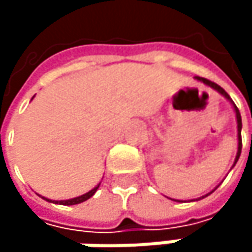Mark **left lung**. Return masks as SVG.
I'll return each instance as SVG.
<instances>
[{
    "label": "left lung",
    "instance_id": "8db88e82",
    "mask_svg": "<svg viewBox=\"0 0 252 252\" xmlns=\"http://www.w3.org/2000/svg\"><path fill=\"white\" fill-rule=\"evenodd\" d=\"M195 78H197L198 81H203L204 84H207V86L213 87V89H215V90H218L220 94H223L227 100H230V102H232L230 96L227 94L226 92H225V90H223V89H222L219 84H216V83H213V81H210V80H207V78H203V77H195ZM232 103H233V102H232ZM233 108H235V114H236V123H238V153H236V158H235V163H236V162H238V159H239V156H241V149H242V138H241V128H242V121H241V114H239V109L236 108V105H235V103H233ZM235 163H233V165H235ZM215 189H216V188H215ZM215 189H213V191H215ZM213 191H212V192H213ZM212 192H209V194H212ZM209 194H207V195H209ZM207 195H204V197H207ZM204 197H201V198H204ZM198 200H200V198H198Z\"/></svg>",
    "mask_w": 252,
    "mask_h": 252
}]
</instances>
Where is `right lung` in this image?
<instances>
[{"label":"right lung","instance_id":"right-lung-1","mask_svg":"<svg viewBox=\"0 0 252 252\" xmlns=\"http://www.w3.org/2000/svg\"><path fill=\"white\" fill-rule=\"evenodd\" d=\"M97 188H99V185L97 187H94L93 189H90L89 192H86V194H83V195H80V197H76V198H71V200H61V201H55L57 204L60 203V204H63V206H73V204H80V203H83V201H86V200H89L96 191H97ZM45 200H48V198H45ZM48 201H51V200H48Z\"/></svg>","mask_w":252,"mask_h":252}]
</instances>
